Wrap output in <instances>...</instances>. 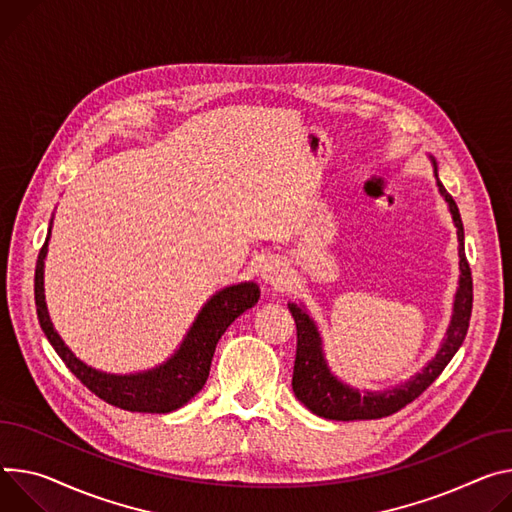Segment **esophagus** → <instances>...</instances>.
I'll return each instance as SVG.
<instances>
[{
	"mask_svg": "<svg viewBox=\"0 0 512 512\" xmlns=\"http://www.w3.org/2000/svg\"><path fill=\"white\" fill-rule=\"evenodd\" d=\"M261 280L271 286H280L286 280V267L277 259H269L261 265Z\"/></svg>",
	"mask_w": 512,
	"mask_h": 512,
	"instance_id": "obj_1",
	"label": "esophagus"
}]
</instances>
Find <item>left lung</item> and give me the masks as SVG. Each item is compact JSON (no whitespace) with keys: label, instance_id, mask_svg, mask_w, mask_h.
<instances>
[{"label":"left lung","instance_id":"8db88e82","mask_svg":"<svg viewBox=\"0 0 512 512\" xmlns=\"http://www.w3.org/2000/svg\"><path fill=\"white\" fill-rule=\"evenodd\" d=\"M437 177V163L431 157ZM437 188L445 198L453 224L457 228V253H459V286L453 300V314L447 327L445 339L437 351V355L427 363L421 374L412 376L408 382L384 390V392H359L333 376V371L327 365L322 353V337L318 333L316 322L310 318L304 306L294 302L288 304L298 331L296 345V361H294V376L292 388L296 398L314 414L331 421H369V418H382L398 412L414 398L421 396L437 378L451 357L461 347L463 339L468 335L474 288H472V271L466 259V249H463V224L457 210L455 200L447 194L443 183L437 177Z\"/></svg>","mask_w":512,"mask_h":512}]
</instances>
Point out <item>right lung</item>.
Here are the masks:
<instances>
[{
	"label": "right lung",
	"mask_w": 512,
	"mask_h": 512,
	"mask_svg": "<svg viewBox=\"0 0 512 512\" xmlns=\"http://www.w3.org/2000/svg\"><path fill=\"white\" fill-rule=\"evenodd\" d=\"M49 239L51 228L38 253L34 271V300L40 327L59 357L71 369V374L81 380L83 386H87L104 402L130 412L165 414L190 402L208 380L218 339L235 322L237 316L257 304L261 294L259 286L253 282L228 286L216 292L196 316L179 349L165 363L128 376L106 374V371L89 367L79 357H75L53 327L44 302V257L46 249H49Z\"/></svg>",
	"instance_id": "obj_1"
}]
</instances>
